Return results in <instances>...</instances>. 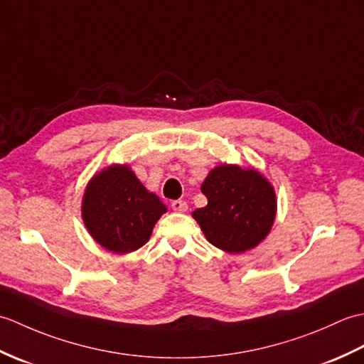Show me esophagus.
<instances>
[{
  "instance_id": "34e87169",
  "label": "esophagus",
  "mask_w": 364,
  "mask_h": 364,
  "mask_svg": "<svg viewBox=\"0 0 364 364\" xmlns=\"http://www.w3.org/2000/svg\"><path fill=\"white\" fill-rule=\"evenodd\" d=\"M172 208L178 213H184V211H188V203L184 202V200H173Z\"/></svg>"
}]
</instances>
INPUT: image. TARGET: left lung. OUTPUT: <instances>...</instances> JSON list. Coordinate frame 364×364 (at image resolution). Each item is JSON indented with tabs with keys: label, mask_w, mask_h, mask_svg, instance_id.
Masks as SVG:
<instances>
[{
	"label": "left lung",
	"mask_w": 364,
	"mask_h": 364,
	"mask_svg": "<svg viewBox=\"0 0 364 364\" xmlns=\"http://www.w3.org/2000/svg\"><path fill=\"white\" fill-rule=\"evenodd\" d=\"M202 192L208 205L192 215L218 249L242 253L270 231L277 211L275 192L257 170L215 167L203 181Z\"/></svg>",
	"instance_id": "1"
}]
</instances>
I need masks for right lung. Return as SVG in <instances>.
Returning a JSON list of instances; mask_svg holds the SVG:
<instances>
[{
	"mask_svg": "<svg viewBox=\"0 0 364 364\" xmlns=\"http://www.w3.org/2000/svg\"><path fill=\"white\" fill-rule=\"evenodd\" d=\"M166 211V205L127 166H111L95 175L82 200V219L89 233L114 253L142 247Z\"/></svg>",
	"mask_w": 364,
	"mask_h": 364,
	"instance_id": "add662e5",
	"label": "right lung"
}]
</instances>
